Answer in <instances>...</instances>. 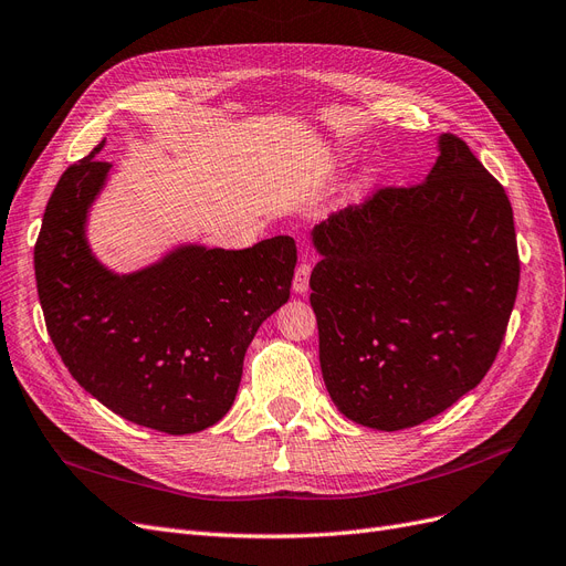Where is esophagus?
Listing matches in <instances>:
<instances>
[{"label":"esophagus","mask_w":566,"mask_h":566,"mask_svg":"<svg viewBox=\"0 0 566 566\" xmlns=\"http://www.w3.org/2000/svg\"><path fill=\"white\" fill-rule=\"evenodd\" d=\"M310 272H312V261L303 259L294 272V291L296 294H305L310 286Z\"/></svg>","instance_id":"obj_1"}]
</instances>
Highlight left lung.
<instances>
[{
	"mask_svg": "<svg viewBox=\"0 0 566 566\" xmlns=\"http://www.w3.org/2000/svg\"><path fill=\"white\" fill-rule=\"evenodd\" d=\"M427 181L382 186L312 230L319 364L347 420L422 424L492 368L517 296L513 207L452 133Z\"/></svg>",
	"mask_w": 566,
	"mask_h": 566,
	"instance_id": "left-lung-1",
	"label": "left lung"
}]
</instances>
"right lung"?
Segmentation results:
<instances>
[{
  "mask_svg": "<svg viewBox=\"0 0 566 566\" xmlns=\"http://www.w3.org/2000/svg\"><path fill=\"white\" fill-rule=\"evenodd\" d=\"M95 149L62 172L34 244L49 336L72 378L123 420L184 436L235 401L259 326L289 301L296 242L181 247L133 275L102 268L83 235L109 163Z\"/></svg>",
  "mask_w": 566,
  "mask_h": 566,
  "instance_id": "obj_1",
  "label": "right lung"
}]
</instances>
